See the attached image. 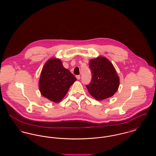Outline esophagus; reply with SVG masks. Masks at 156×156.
<instances>
[{
    "label": "esophagus",
    "mask_w": 156,
    "mask_h": 156,
    "mask_svg": "<svg viewBox=\"0 0 156 156\" xmlns=\"http://www.w3.org/2000/svg\"><path fill=\"white\" fill-rule=\"evenodd\" d=\"M76 79L77 80H80V78H81V76L80 75H76Z\"/></svg>",
    "instance_id": "34e87169"
}]
</instances>
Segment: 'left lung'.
I'll return each instance as SVG.
<instances>
[{
	"mask_svg": "<svg viewBox=\"0 0 156 156\" xmlns=\"http://www.w3.org/2000/svg\"><path fill=\"white\" fill-rule=\"evenodd\" d=\"M89 67L92 79L86 87L89 94L99 101L112 97L119 88V78L111 62L99 57L90 60Z\"/></svg>",
	"mask_w": 156,
	"mask_h": 156,
	"instance_id": "1",
	"label": "left lung"
}]
</instances>
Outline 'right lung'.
<instances>
[{
	"label": "right lung",
	"mask_w": 156,
	"mask_h": 156,
	"mask_svg": "<svg viewBox=\"0 0 156 156\" xmlns=\"http://www.w3.org/2000/svg\"><path fill=\"white\" fill-rule=\"evenodd\" d=\"M76 80L74 75L63 67L60 59L51 58L45 64L42 69L39 88L43 97L58 103Z\"/></svg>",
	"instance_id": "right-lung-1"
}]
</instances>
